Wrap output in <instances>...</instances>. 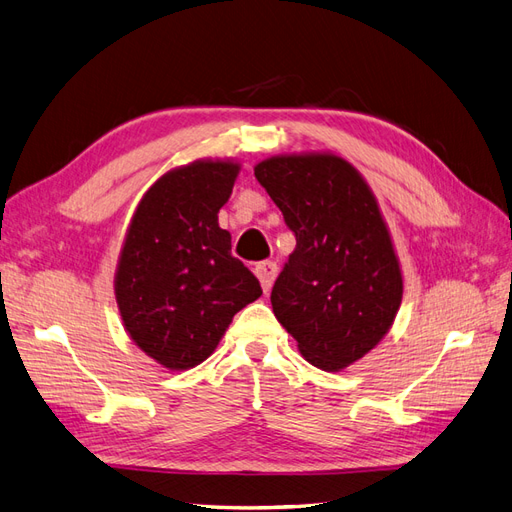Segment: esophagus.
Wrapping results in <instances>:
<instances>
[{"instance_id": "34e87169", "label": "esophagus", "mask_w": 512, "mask_h": 512, "mask_svg": "<svg viewBox=\"0 0 512 512\" xmlns=\"http://www.w3.org/2000/svg\"><path fill=\"white\" fill-rule=\"evenodd\" d=\"M256 275H258L262 290L269 292L271 286H273V282H275V277H277V265H275L273 260L258 262V265H256Z\"/></svg>"}]
</instances>
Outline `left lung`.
<instances>
[{
  "label": "left lung",
  "instance_id": "left-lung-1",
  "mask_svg": "<svg viewBox=\"0 0 512 512\" xmlns=\"http://www.w3.org/2000/svg\"><path fill=\"white\" fill-rule=\"evenodd\" d=\"M297 237L271 290L273 314L307 363L342 371L380 344L404 277L378 200L335 153H288L254 166Z\"/></svg>",
  "mask_w": 512,
  "mask_h": 512
}]
</instances>
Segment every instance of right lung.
<instances>
[{"label": "right lung", "mask_w": 512, "mask_h": 512, "mask_svg": "<svg viewBox=\"0 0 512 512\" xmlns=\"http://www.w3.org/2000/svg\"><path fill=\"white\" fill-rule=\"evenodd\" d=\"M239 168L196 160L168 170L128 226L115 273L119 314L132 342L170 371L209 359L232 316L262 294L218 224Z\"/></svg>", "instance_id": "add662e5"}]
</instances>
